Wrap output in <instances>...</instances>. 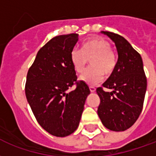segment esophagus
<instances>
[{
    "instance_id": "1",
    "label": "esophagus",
    "mask_w": 156,
    "mask_h": 156,
    "mask_svg": "<svg viewBox=\"0 0 156 156\" xmlns=\"http://www.w3.org/2000/svg\"><path fill=\"white\" fill-rule=\"evenodd\" d=\"M90 92H92V93H93V92H95V87H94V86H90Z\"/></svg>"
}]
</instances>
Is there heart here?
<instances>
[{"instance_id": "b5f03b06", "label": "heart", "mask_w": 156, "mask_h": 156, "mask_svg": "<svg viewBox=\"0 0 156 156\" xmlns=\"http://www.w3.org/2000/svg\"><path fill=\"white\" fill-rule=\"evenodd\" d=\"M91 67L80 76V80L89 86H96L111 76L116 67V55L110 42L101 37H95L85 42L80 50L74 49L70 53V61L77 73L86 70L88 61Z\"/></svg>"}]
</instances>
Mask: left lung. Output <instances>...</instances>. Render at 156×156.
<instances>
[{"mask_svg":"<svg viewBox=\"0 0 156 156\" xmlns=\"http://www.w3.org/2000/svg\"><path fill=\"white\" fill-rule=\"evenodd\" d=\"M116 46L118 61L114 72L103 87L96 89L101 99L98 115L102 124L113 131H124L134 125L141 113L147 80L140 55L123 36L110 31H101Z\"/></svg>","mask_w":156,"mask_h":156,"instance_id":"left-lung-1","label":"left lung"}]
</instances>
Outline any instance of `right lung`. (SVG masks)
Instances as JSON below:
<instances>
[{
	"mask_svg": "<svg viewBox=\"0 0 156 156\" xmlns=\"http://www.w3.org/2000/svg\"><path fill=\"white\" fill-rule=\"evenodd\" d=\"M78 34L57 36L40 49L28 70L26 96L40 126L51 135L65 137L78 128L84 105L90 91L77 81L70 53ZM76 83L77 88L66 90Z\"/></svg>",
	"mask_w": 156,
	"mask_h": 156,
	"instance_id": "obj_1",
	"label": "right lung"
}]
</instances>
